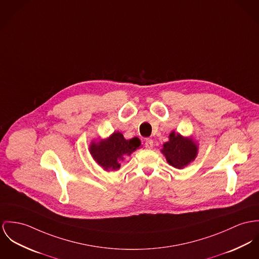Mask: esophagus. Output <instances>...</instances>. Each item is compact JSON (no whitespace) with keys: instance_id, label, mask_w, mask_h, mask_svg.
Wrapping results in <instances>:
<instances>
[{"instance_id":"obj_1","label":"esophagus","mask_w":259,"mask_h":259,"mask_svg":"<svg viewBox=\"0 0 259 259\" xmlns=\"http://www.w3.org/2000/svg\"><path fill=\"white\" fill-rule=\"evenodd\" d=\"M145 147H146V149H152L153 148V140H145Z\"/></svg>"}]
</instances>
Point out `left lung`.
<instances>
[{"label": "left lung", "mask_w": 259, "mask_h": 259, "mask_svg": "<svg viewBox=\"0 0 259 259\" xmlns=\"http://www.w3.org/2000/svg\"><path fill=\"white\" fill-rule=\"evenodd\" d=\"M160 152L171 166L182 169L190 164L198 155V144L192 136H182L171 131L168 141L162 145Z\"/></svg>", "instance_id": "obj_1"}]
</instances>
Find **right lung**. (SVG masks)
<instances>
[{
	"instance_id": "add662e5",
	"label": "right lung",
	"mask_w": 259,
	"mask_h": 259,
	"mask_svg": "<svg viewBox=\"0 0 259 259\" xmlns=\"http://www.w3.org/2000/svg\"><path fill=\"white\" fill-rule=\"evenodd\" d=\"M141 141L134 137L126 140L118 131L105 139L93 140L90 144V154L93 159L106 171L118 170L124 157L130 156L139 149Z\"/></svg>"
}]
</instances>
